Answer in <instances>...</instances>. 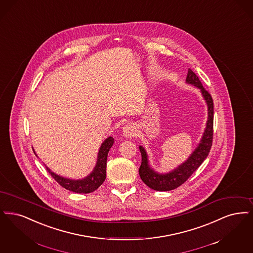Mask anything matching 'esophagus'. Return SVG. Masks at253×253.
Masks as SVG:
<instances>
[{
	"mask_svg": "<svg viewBox=\"0 0 253 253\" xmlns=\"http://www.w3.org/2000/svg\"><path fill=\"white\" fill-rule=\"evenodd\" d=\"M123 134H124V136L126 137V138L135 137V136L137 135V128H136V126H134V124L128 123V124L125 125L124 127H123Z\"/></svg>",
	"mask_w": 253,
	"mask_h": 253,
	"instance_id": "1",
	"label": "esophagus"
}]
</instances>
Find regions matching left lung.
<instances>
[{
	"instance_id": "left-lung-1",
	"label": "left lung",
	"mask_w": 253,
	"mask_h": 253,
	"mask_svg": "<svg viewBox=\"0 0 253 253\" xmlns=\"http://www.w3.org/2000/svg\"><path fill=\"white\" fill-rule=\"evenodd\" d=\"M186 83L194 85L199 88L202 96L208 106V121L206 124V128L203 133V136L198 143L195 151L190 155L186 161L178 165L174 170L169 173L160 174L150 167L148 157L145 149L142 145L139 146L142 154V164L139 168V174L143 182L156 191H171L174 190L181 184H183L187 179L192 176V174L198 169L204 160L209 155L213 135V102L209 92L203 88L198 76L191 70H188Z\"/></svg>"
}]
</instances>
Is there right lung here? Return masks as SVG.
Instances as JSON below:
<instances>
[{
  "mask_svg": "<svg viewBox=\"0 0 253 253\" xmlns=\"http://www.w3.org/2000/svg\"><path fill=\"white\" fill-rule=\"evenodd\" d=\"M114 143V139L112 137L107 138L99 148L98 155H97V162L95 167L93 168L92 172L88 176L82 178V179H72L67 178L64 176L56 175L52 172L47 166L46 169L49 174L55 178V181L60 186L65 188L66 190L78 193V194H88L95 191L106 179V170H107V158L108 153L110 151V147ZM35 153V151H34ZM37 156V155H36Z\"/></svg>",
  "mask_w": 253,
  "mask_h": 253,
  "instance_id": "1",
  "label": "right lung"
}]
</instances>
